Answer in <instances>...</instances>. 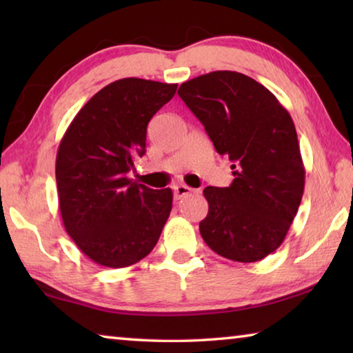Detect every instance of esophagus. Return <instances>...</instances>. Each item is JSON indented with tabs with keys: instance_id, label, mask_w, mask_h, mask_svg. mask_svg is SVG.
I'll return each mask as SVG.
<instances>
[{
	"instance_id": "esophagus-1",
	"label": "esophagus",
	"mask_w": 353,
	"mask_h": 353,
	"mask_svg": "<svg viewBox=\"0 0 353 353\" xmlns=\"http://www.w3.org/2000/svg\"><path fill=\"white\" fill-rule=\"evenodd\" d=\"M193 193H196V190L190 188L188 185H176L174 187V199H177V201L185 198V196H188V194H193Z\"/></svg>"
}]
</instances>
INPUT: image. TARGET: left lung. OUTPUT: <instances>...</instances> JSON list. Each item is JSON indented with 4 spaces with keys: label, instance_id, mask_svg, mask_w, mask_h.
Masks as SVG:
<instances>
[{
    "label": "left lung",
    "instance_id": "obj_1",
    "mask_svg": "<svg viewBox=\"0 0 353 353\" xmlns=\"http://www.w3.org/2000/svg\"><path fill=\"white\" fill-rule=\"evenodd\" d=\"M177 94L204 124L216 152L234 163L230 187L204 190L202 238L224 259H265L283 243L305 187L291 115L266 87L236 71L198 76Z\"/></svg>",
    "mask_w": 353,
    "mask_h": 353
}]
</instances>
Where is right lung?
<instances>
[{
  "label": "right lung",
  "instance_id": "1",
  "mask_svg": "<svg viewBox=\"0 0 353 353\" xmlns=\"http://www.w3.org/2000/svg\"><path fill=\"white\" fill-rule=\"evenodd\" d=\"M177 83L124 77L77 112L56 157L59 208L67 234L105 268L140 261L157 244L172 207L171 188L128 177L146 152L148 123L174 97Z\"/></svg>",
  "mask_w": 353,
  "mask_h": 353
}]
</instances>
